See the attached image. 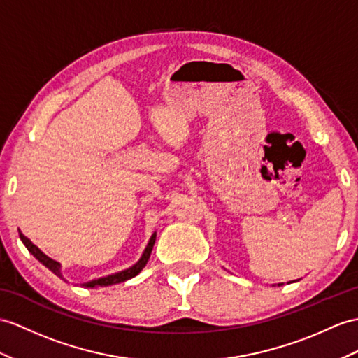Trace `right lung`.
Listing matches in <instances>:
<instances>
[{"mask_svg": "<svg viewBox=\"0 0 358 358\" xmlns=\"http://www.w3.org/2000/svg\"><path fill=\"white\" fill-rule=\"evenodd\" d=\"M20 238L21 241L24 243V246L29 249L30 254L36 258L39 263H42L43 266H45L47 268H50L51 272H53L55 275H57L59 278H62V275H60V264L57 263V261L48 258L45 254H42V252L33 245V243L25 237V235L22 232H20ZM153 245H155V234L152 235V238L149 241V245H147L144 254L141 257V259L138 261V263L132 267H129L126 270H123V272H118V273H113V275H109V276H104V278H100V280H94V281H90L83 284V287H86V289H94V287H106V285H112V284H118V282H124L127 280H130V278L136 276L141 270L144 268V266L147 264V261H149L150 258V254H152V249H153Z\"/></svg>", "mask_w": 358, "mask_h": 358, "instance_id": "add662e5", "label": "right lung"}]
</instances>
